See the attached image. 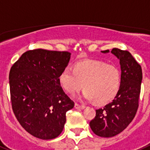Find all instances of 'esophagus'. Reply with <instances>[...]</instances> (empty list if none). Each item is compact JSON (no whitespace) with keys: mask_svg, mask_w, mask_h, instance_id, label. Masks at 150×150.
<instances>
[{"mask_svg":"<svg viewBox=\"0 0 150 150\" xmlns=\"http://www.w3.org/2000/svg\"><path fill=\"white\" fill-rule=\"evenodd\" d=\"M74 107H75V109H76V110H82V109H84L85 106L83 105H80V104H78V103H75Z\"/></svg>","mask_w":150,"mask_h":150,"instance_id":"obj_1","label":"esophagus"}]
</instances>
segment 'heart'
Here are the masks:
<instances>
[{
	"mask_svg": "<svg viewBox=\"0 0 150 150\" xmlns=\"http://www.w3.org/2000/svg\"><path fill=\"white\" fill-rule=\"evenodd\" d=\"M59 82L65 91L75 94L83 88L85 100L105 104L117 96L122 83V73L118 66L101 60H83L63 69Z\"/></svg>",
	"mask_w": 150,
	"mask_h": 150,
	"instance_id": "b5f03b06",
	"label": "heart"
}]
</instances>
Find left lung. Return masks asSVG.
Listing matches in <instances>:
<instances>
[{"mask_svg": "<svg viewBox=\"0 0 150 150\" xmlns=\"http://www.w3.org/2000/svg\"><path fill=\"white\" fill-rule=\"evenodd\" d=\"M109 52L105 50L102 52ZM111 52L120 59L122 73L121 87L111 103L96 110V117L90 121L92 132L103 138L120 134L134 119L139 108L142 80L141 66L129 52L112 48Z\"/></svg>", "mask_w": 150, "mask_h": 150, "instance_id": "1", "label": "left lung"}]
</instances>
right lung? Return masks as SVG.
<instances>
[{"instance_id": "right-lung-1", "label": "right lung", "mask_w": 150, "mask_h": 150, "mask_svg": "<svg viewBox=\"0 0 150 150\" xmlns=\"http://www.w3.org/2000/svg\"><path fill=\"white\" fill-rule=\"evenodd\" d=\"M68 52L30 50L11 67L9 85L11 107L27 132L48 140L61 134L66 113L74 103L59 82L61 72L70 59Z\"/></svg>"}]
</instances>
